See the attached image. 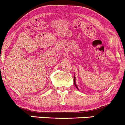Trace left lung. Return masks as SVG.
<instances>
[{
	"label": "left lung",
	"instance_id": "left-lung-1",
	"mask_svg": "<svg viewBox=\"0 0 125 125\" xmlns=\"http://www.w3.org/2000/svg\"><path fill=\"white\" fill-rule=\"evenodd\" d=\"M74 84H75V86L76 87L77 89H78V90H79L78 87H77V85H76V83H75V76H74Z\"/></svg>",
	"mask_w": 125,
	"mask_h": 125
}]
</instances>
